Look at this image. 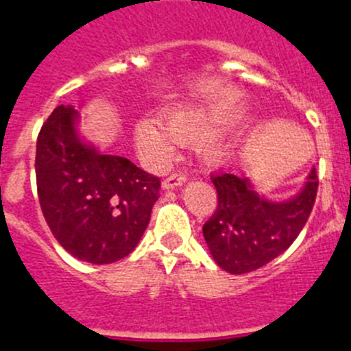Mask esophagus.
Wrapping results in <instances>:
<instances>
[{"label": "esophagus", "instance_id": "34e87169", "mask_svg": "<svg viewBox=\"0 0 351 351\" xmlns=\"http://www.w3.org/2000/svg\"><path fill=\"white\" fill-rule=\"evenodd\" d=\"M185 180H186L185 173H173V175H169L168 178H165V182H162V189H175V186L185 183Z\"/></svg>", "mask_w": 351, "mask_h": 351}]
</instances>
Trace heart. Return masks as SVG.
Wrapping results in <instances>:
<instances>
[{
  "mask_svg": "<svg viewBox=\"0 0 351 351\" xmlns=\"http://www.w3.org/2000/svg\"><path fill=\"white\" fill-rule=\"evenodd\" d=\"M162 123L145 119L136 124L135 140L138 149L154 160H166L173 154L175 142L192 143L211 140L220 133L221 123L206 110L195 107H173L162 114ZM230 156L227 145L209 142L204 159L209 165H220Z\"/></svg>",
  "mask_w": 351,
  "mask_h": 351,
  "instance_id": "1",
  "label": "heart"
}]
</instances>
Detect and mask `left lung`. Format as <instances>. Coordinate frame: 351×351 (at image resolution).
Returning a JSON list of instances; mask_svg holds the SVG:
<instances>
[{
	"label": "left lung",
	"mask_w": 351,
	"mask_h": 351,
	"mask_svg": "<svg viewBox=\"0 0 351 351\" xmlns=\"http://www.w3.org/2000/svg\"><path fill=\"white\" fill-rule=\"evenodd\" d=\"M218 206L202 227L213 258L228 274H247L270 263L303 230L315 204L319 175L315 168L303 191L287 202L260 197L245 178L215 173Z\"/></svg>",
	"instance_id": "8db88e82"
}]
</instances>
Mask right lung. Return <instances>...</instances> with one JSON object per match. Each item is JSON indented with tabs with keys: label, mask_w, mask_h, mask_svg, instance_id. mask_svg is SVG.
<instances>
[{
	"label": "right lung",
	"mask_w": 351,
	"mask_h": 351,
	"mask_svg": "<svg viewBox=\"0 0 351 351\" xmlns=\"http://www.w3.org/2000/svg\"><path fill=\"white\" fill-rule=\"evenodd\" d=\"M76 116L72 106H58L43 123L36 145L39 204L51 234L72 256L114 263L138 244L160 180L126 157L84 145Z\"/></svg>",
	"instance_id": "obj_1"
}]
</instances>
